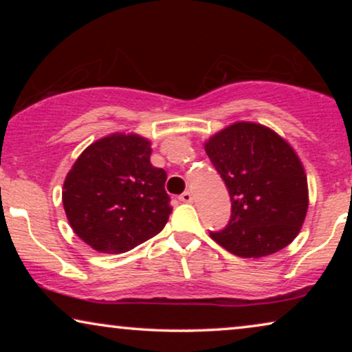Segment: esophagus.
<instances>
[{
	"label": "esophagus",
	"mask_w": 352,
	"mask_h": 352,
	"mask_svg": "<svg viewBox=\"0 0 352 352\" xmlns=\"http://www.w3.org/2000/svg\"><path fill=\"white\" fill-rule=\"evenodd\" d=\"M179 200L184 201V204H190V201L194 200V197H192V194H190L189 190H186V192H182V194L179 195Z\"/></svg>",
	"instance_id": "1"
}]
</instances>
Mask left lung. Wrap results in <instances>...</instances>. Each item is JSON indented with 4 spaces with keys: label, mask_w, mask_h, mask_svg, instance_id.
Masks as SVG:
<instances>
[{
    "label": "left lung",
    "mask_w": 352,
    "mask_h": 352,
    "mask_svg": "<svg viewBox=\"0 0 352 352\" xmlns=\"http://www.w3.org/2000/svg\"><path fill=\"white\" fill-rule=\"evenodd\" d=\"M228 187L230 219L211 239L243 258L267 256L300 232L307 211V179L296 153L263 124L235 123L205 144Z\"/></svg>",
    "instance_id": "8db88e82"
}]
</instances>
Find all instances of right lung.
Masks as SVG:
<instances>
[{
  "mask_svg": "<svg viewBox=\"0 0 352 352\" xmlns=\"http://www.w3.org/2000/svg\"><path fill=\"white\" fill-rule=\"evenodd\" d=\"M151 142L112 134L91 144L65 177L62 201L78 237L100 253H124L152 239L171 214L166 173L151 163Z\"/></svg>",
  "mask_w": 352,
  "mask_h": 352,
  "instance_id": "add662e5",
  "label": "right lung"
}]
</instances>
